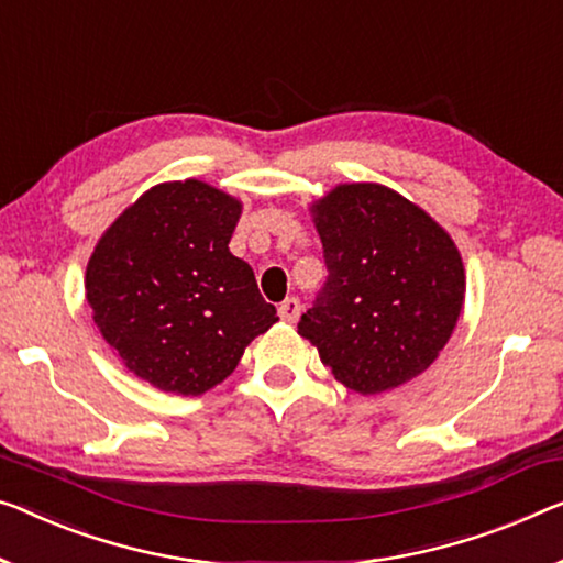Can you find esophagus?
I'll return each mask as SVG.
<instances>
[{"mask_svg":"<svg viewBox=\"0 0 563 563\" xmlns=\"http://www.w3.org/2000/svg\"><path fill=\"white\" fill-rule=\"evenodd\" d=\"M278 313L285 323H296L300 316V300L298 298H285L278 306Z\"/></svg>","mask_w":563,"mask_h":563,"instance_id":"esophagus-1","label":"esophagus"}]
</instances>
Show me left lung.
Listing matches in <instances>:
<instances>
[{
	"label": "left lung",
	"mask_w": 563,
	"mask_h": 563,
	"mask_svg": "<svg viewBox=\"0 0 563 563\" xmlns=\"http://www.w3.org/2000/svg\"><path fill=\"white\" fill-rule=\"evenodd\" d=\"M329 280L298 333L335 382L382 394L440 356L465 303V265L448 230L384 184H339L310 205Z\"/></svg>",
	"instance_id": "left-lung-1"
}]
</instances>
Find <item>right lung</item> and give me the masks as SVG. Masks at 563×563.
<instances>
[{
    "instance_id": "right-lung-1",
    "label": "right lung",
    "mask_w": 563,
    "mask_h": 563,
    "mask_svg": "<svg viewBox=\"0 0 563 563\" xmlns=\"http://www.w3.org/2000/svg\"><path fill=\"white\" fill-rule=\"evenodd\" d=\"M242 201L199 179L164 181L123 209L86 267L93 321L151 387L199 397L278 321L255 273L230 253Z\"/></svg>"
}]
</instances>
